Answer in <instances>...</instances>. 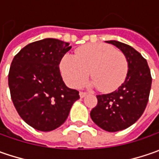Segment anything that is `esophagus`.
<instances>
[{"instance_id":"1","label":"esophagus","mask_w":159,"mask_h":159,"mask_svg":"<svg viewBox=\"0 0 159 159\" xmlns=\"http://www.w3.org/2000/svg\"><path fill=\"white\" fill-rule=\"evenodd\" d=\"M87 93H85V92H80V98H83V97H85V96H87Z\"/></svg>"}]
</instances>
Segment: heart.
I'll use <instances>...</instances> for the list:
<instances>
[{
    "label": "heart",
    "instance_id": "b5f03b06",
    "mask_svg": "<svg viewBox=\"0 0 159 159\" xmlns=\"http://www.w3.org/2000/svg\"><path fill=\"white\" fill-rule=\"evenodd\" d=\"M61 74L70 88H79L89 73L93 80L89 87L102 92H112L125 81L128 71L125 56L111 45L97 43L80 48L75 57L66 55L60 63Z\"/></svg>",
    "mask_w": 159,
    "mask_h": 159
}]
</instances>
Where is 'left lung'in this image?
<instances>
[{
  "mask_svg": "<svg viewBox=\"0 0 159 159\" xmlns=\"http://www.w3.org/2000/svg\"><path fill=\"white\" fill-rule=\"evenodd\" d=\"M120 49L128 63L125 80L110 94L98 95L97 105L91 111L92 120L108 132L124 130L143 115L149 101L151 75L146 59L134 48L117 40H107Z\"/></svg>",
  "mask_w": 159,
  "mask_h": 159,
  "instance_id": "obj_1",
  "label": "left lung"
}]
</instances>
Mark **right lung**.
<instances>
[{
  "label": "right lung",
  "instance_id": "right-lung-1",
  "mask_svg": "<svg viewBox=\"0 0 159 159\" xmlns=\"http://www.w3.org/2000/svg\"><path fill=\"white\" fill-rule=\"evenodd\" d=\"M71 48L69 43L52 38L34 41L13 59L9 72L11 99L22 119L35 129H57L68 118L79 92L69 89L59 64Z\"/></svg>",
  "mask_w": 159,
  "mask_h": 159
}]
</instances>
